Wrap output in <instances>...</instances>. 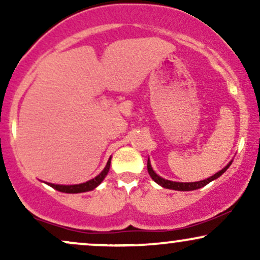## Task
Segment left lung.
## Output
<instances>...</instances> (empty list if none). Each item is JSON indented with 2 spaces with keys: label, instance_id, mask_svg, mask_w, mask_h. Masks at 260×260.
Returning <instances> with one entry per match:
<instances>
[{
  "label": "left lung",
  "instance_id": "1",
  "mask_svg": "<svg viewBox=\"0 0 260 260\" xmlns=\"http://www.w3.org/2000/svg\"><path fill=\"white\" fill-rule=\"evenodd\" d=\"M232 164V160L230 161L228 165L225 166L222 170H220L219 172H216L215 175L210 176L209 178H205V180H202V181H197V182H175V181H170V180H165V178H162L161 176H159L156 174V172L154 171L153 168H151V164H150V160L148 159V172L149 175H150V177L153 178V180L156 182L157 184H160L161 187L164 188H168V189H174V190H182V192H187V190H196V189H199V188L207 186L208 183H210L211 181L216 180V178H219L220 176H221L223 172L226 171L230 168V165Z\"/></svg>",
  "mask_w": 260,
  "mask_h": 260
}]
</instances>
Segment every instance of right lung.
Listing matches in <instances>:
<instances>
[{
  "label": "right lung",
  "instance_id": "right-lung-1",
  "mask_svg": "<svg viewBox=\"0 0 260 260\" xmlns=\"http://www.w3.org/2000/svg\"><path fill=\"white\" fill-rule=\"evenodd\" d=\"M110 164H111V157H110L109 161H107L105 169L100 172L96 177L91 178V180L84 182V183L79 184H55V183H49V182H45L46 184H49L50 187L55 188L56 190H59V192L63 193H83V192H89V190L95 189L101 182L104 181V178L106 177L107 172L110 170Z\"/></svg>",
  "mask_w": 260,
  "mask_h": 260
}]
</instances>
